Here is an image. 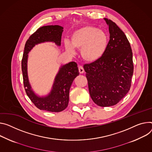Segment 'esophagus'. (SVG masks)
I'll return each mask as SVG.
<instances>
[{
  "instance_id": "esophagus-1",
  "label": "esophagus",
  "mask_w": 152,
  "mask_h": 152,
  "mask_svg": "<svg viewBox=\"0 0 152 152\" xmlns=\"http://www.w3.org/2000/svg\"><path fill=\"white\" fill-rule=\"evenodd\" d=\"M79 72L80 74L84 73V68L82 67V66H79Z\"/></svg>"
}]
</instances>
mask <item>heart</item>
<instances>
[{"label":"heart","instance_id":"1","mask_svg":"<svg viewBox=\"0 0 152 152\" xmlns=\"http://www.w3.org/2000/svg\"><path fill=\"white\" fill-rule=\"evenodd\" d=\"M71 43L65 42V47L68 52L73 53V47L80 50L82 59L87 63L93 64L101 60L106 53L109 37L104 31L97 27L85 25L72 33Z\"/></svg>","mask_w":152,"mask_h":152}]
</instances>
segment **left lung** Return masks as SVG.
I'll return each mask as SVG.
<instances>
[{"instance_id": "left-lung-1", "label": "left lung", "mask_w": 152, "mask_h": 152, "mask_svg": "<svg viewBox=\"0 0 152 152\" xmlns=\"http://www.w3.org/2000/svg\"><path fill=\"white\" fill-rule=\"evenodd\" d=\"M104 19L110 33L107 52L99 61L84 66L91 98L103 107L116 105L127 94L133 73V53L126 36L115 22Z\"/></svg>"}]
</instances>
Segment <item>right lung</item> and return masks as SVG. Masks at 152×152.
Listing matches in <instances>:
<instances>
[{
	"instance_id": "right-lung-1",
	"label": "right lung",
	"mask_w": 152,
	"mask_h": 152,
	"mask_svg": "<svg viewBox=\"0 0 152 152\" xmlns=\"http://www.w3.org/2000/svg\"><path fill=\"white\" fill-rule=\"evenodd\" d=\"M63 28L59 25H47L39 28L26 42L22 60L23 84L27 96L37 108L50 112H60L67 107L71 86L79 75L77 65L71 62L61 66L50 92L41 96L33 91L30 83L27 70L28 53L35 45L41 43L53 42L60 47Z\"/></svg>"
}]
</instances>
